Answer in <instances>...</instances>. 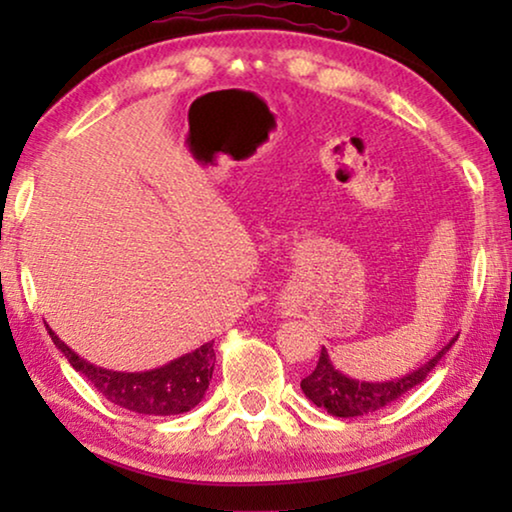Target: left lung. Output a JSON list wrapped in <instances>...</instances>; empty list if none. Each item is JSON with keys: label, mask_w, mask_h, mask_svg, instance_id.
I'll return each mask as SVG.
<instances>
[{"label": "left lung", "mask_w": 512, "mask_h": 512, "mask_svg": "<svg viewBox=\"0 0 512 512\" xmlns=\"http://www.w3.org/2000/svg\"><path fill=\"white\" fill-rule=\"evenodd\" d=\"M457 338L459 335H454V338L447 342L433 359L426 361L424 366L387 382H363L354 380V377H347L333 366L331 359H328L326 347H321L317 368L300 382V389H303V394L310 398L317 408H324L335 417L368 415V412H375L384 408V405L398 401V398L408 394L412 387H417L419 382L426 380V375L436 368V363L443 359V354L454 345Z\"/></svg>", "instance_id": "1"}]
</instances>
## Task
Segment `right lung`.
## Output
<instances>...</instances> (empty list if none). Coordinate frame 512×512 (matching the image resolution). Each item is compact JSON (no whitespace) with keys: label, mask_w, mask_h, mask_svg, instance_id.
<instances>
[{"label":"right lung","mask_w":512,"mask_h":512,"mask_svg":"<svg viewBox=\"0 0 512 512\" xmlns=\"http://www.w3.org/2000/svg\"><path fill=\"white\" fill-rule=\"evenodd\" d=\"M46 328L53 345L65 354L76 373L88 377L90 384L118 408L153 417L181 415L195 408L209 389L216 363L214 342H205L195 352L179 356L160 368L144 370V373H118V370L100 368L81 359L51 331V326Z\"/></svg>","instance_id":"add662e5"}]
</instances>
